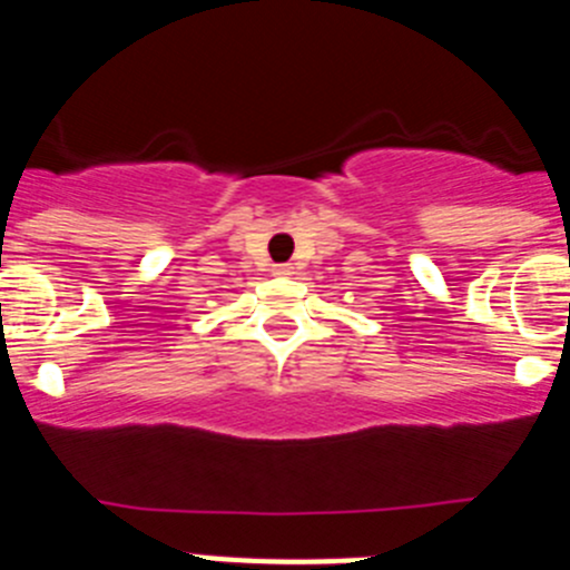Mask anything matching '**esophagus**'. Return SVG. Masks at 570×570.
I'll list each match as a JSON object with an SVG mask.
<instances>
[{
	"label": "esophagus",
	"mask_w": 570,
	"mask_h": 570,
	"mask_svg": "<svg viewBox=\"0 0 570 570\" xmlns=\"http://www.w3.org/2000/svg\"><path fill=\"white\" fill-rule=\"evenodd\" d=\"M274 274L276 276H288L291 274V265H274Z\"/></svg>",
	"instance_id": "1"
}]
</instances>
